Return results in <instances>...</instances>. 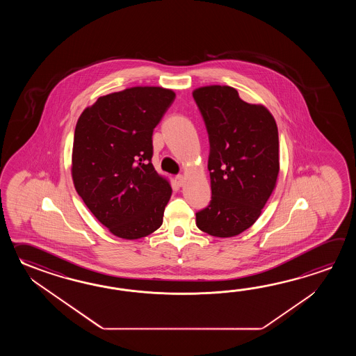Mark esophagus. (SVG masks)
Masks as SVG:
<instances>
[{
    "instance_id": "34e87169",
    "label": "esophagus",
    "mask_w": 356,
    "mask_h": 356,
    "mask_svg": "<svg viewBox=\"0 0 356 356\" xmlns=\"http://www.w3.org/2000/svg\"><path fill=\"white\" fill-rule=\"evenodd\" d=\"M184 181H186V178H184V175H175V183L181 187L183 184H184Z\"/></svg>"
}]
</instances>
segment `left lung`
Instances as JSON below:
<instances>
[{
    "label": "left lung",
    "instance_id": "obj_1",
    "mask_svg": "<svg viewBox=\"0 0 356 356\" xmlns=\"http://www.w3.org/2000/svg\"><path fill=\"white\" fill-rule=\"evenodd\" d=\"M192 94L209 134L212 192L196 225L212 236H235L256 222L276 187L277 124L265 106L244 102L232 86H202Z\"/></svg>",
    "mask_w": 356,
    "mask_h": 356
}]
</instances>
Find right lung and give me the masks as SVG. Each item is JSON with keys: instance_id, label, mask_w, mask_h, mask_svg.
Returning <instances> with one entry per match:
<instances>
[{"instance_id": "right-lung-1", "label": "right lung", "mask_w": 356, "mask_h": 356, "mask_svg": "<svg viewBox=\"0 0 356 356\" xmlns=\"http://www.w3.org/2000/svg\"><path fill=\"white\" fill-rule=\"evenodd\" d=\"M175 98L170 89L134 86L100 97L76 123V192L122 239L144 238L163 224L172 187L152 165V131Z\"/></svg>"}]
</instances>
